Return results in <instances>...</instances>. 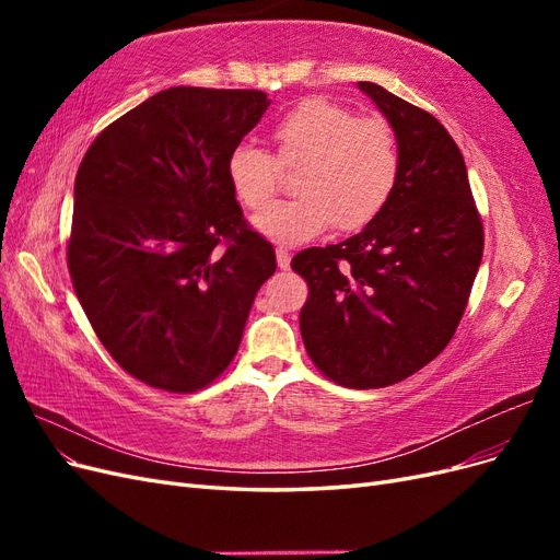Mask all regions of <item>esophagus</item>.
<instances>
[{
    "mask_svg": "<svg viewBox=\"0 0 560 560\" xmlns=\"http://www.w3.org/2000/svg\"><path fill=\"white\" fill-rule=\"evenodd\" d=\"M276 257H278V266L282 268V270H287V268H290V252H287L284 247H278L276 249Z\"/></svg>",
    "mask_w": 560,
    "mask_h": 560,
    "instance_id": "esophagus-1",
    "label": "esophagus"
}]
</instances>
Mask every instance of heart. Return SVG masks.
<instances>
[{"label": "heart", "mask_w": 560, "mask_h": 560, "mask_svg": "<svg viewBox=\"0 0 560 560\" xmlns=\"http://www.w3.org/2000/svg\"><path fill=\"white\" fill-rule=\"evenodd\" d=\"M278 163L299 165L294 200L276 202L278 167L264 149L249 142L233 147L226 175L233 196L254 217V229L268 241L296 245L313 241L331 224L358 231L383 212L399 179L397 135L385 118H360L325 97H311L284 114L273 128Z\"/></svg>", "instance_id": "1"}]
</instances>
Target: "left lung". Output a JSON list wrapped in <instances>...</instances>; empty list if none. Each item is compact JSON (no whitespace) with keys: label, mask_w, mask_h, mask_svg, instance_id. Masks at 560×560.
<instances>
[{"label":"left lung","mask_w":560,"mask_h":560,"mask_svg":"<svg viewBox=\"0 0 560 560\" xmlns=\"http://www.w3.org/2000/svg\"><path fill=\"white\" fill-rule=\"evenodd\" d=\"M393 126L399 179L358 235L308 247L292 268L308 282L299 327L329 381L371 389L430 364L453 338L483 254L467 167L448 130L425 109L360 81Z\"/></svg>","instance_id":"1"}]
</instances>
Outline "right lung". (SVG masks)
Masks as SVG:
<instances>
[{"mask_svg": "<svg viewBox=\"0 0 560 560\" xmlns=\"http://www.w3.org/2000/svg\"><path fill=\"white\" fill-rule=\"evenodd\" d=\"M268 105L261 91L167 89L109 124L79 165L74 292L116 364L151 387L186 395L224 374L276 273L226 175Z\"/></svg>", "mask_w": 560, "mask_h": 560, "instance_id": "obj_1", "label": "right lung"}]
</instances>
